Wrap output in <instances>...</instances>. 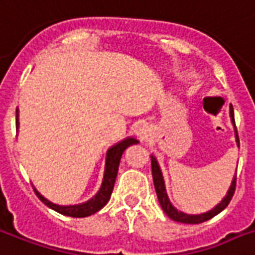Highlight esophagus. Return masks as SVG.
<instances>
[{"instance_id": "34e87169", "label": "esophagus", "mask_w": 255, "mask_h": 255, "mask_svg": "<svg viewBox=\"0 0 255 255\" xmlns=\"http://www.w3.org/2000/svg\"><path fill=\"white\" fill-rule=\"evenodd\" d=\"M135 133H136V136L139 137V139H141V140H143V139H145V137H147V136H148V133H149L148 126H147V124H144V123L139 124V126L136 127Z\"/></svg>"}]
</instances>
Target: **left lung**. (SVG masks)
<instances>
[{"label": "left lung", "mask_w": 255, "mask_h": 255, "mask_svg": "<svg viewBox=\"0 0 255 255\" xmlns=\"http://www.w3.org/2000/svg\"><path fill=\"white\" fill-rule=\"evenodd\" d=\"M230 116L231 120H233V124L236 127V120H234V110H233V106L230 107ZM236 136H237V143L240 144V137H238V132H237L236 127ZM151 167H152V178H153V186H155V190H156V195H158L159 203L162 206L163 211L168 215V218H171L175 222H182V223H191V225H197V223H202L209 221L215 215H218L222 210H225L227 207V205L230 203L231 198L234 195L237 187V175L233 179V183H231L230 188H229V192L227 195L223 198V201L219 203L217 207H214L213 210H210L209 213L199 214V215H188V214L180 213L178 210L175 209L174 206L171 205L170 201H168V197H167L166 188H164V182H163L162 171L159 168V164L156 162V159L151 156Z\"/></svg>", "instance_id": "8db88e82"}]
</instances>
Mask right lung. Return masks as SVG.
<instances>
[{"mask_svg":"<svg viewBox=\"0 0 255 255\" xmlns=\"http://www.w3.org/2000/svg\"><path fill=\"white\" fill-rule=\"evenodd\" d=\"M15 128H18V110H15ZM137 140L133 137H128L126 140L120 141L119 144L114 145L112 148L108 149L107 152V162H106V172H104V179H103V184L99 192H97L95 198H92L91 201L87 203L77 206H58L53 205L52 202L46 201L45 198L40 195V192H34L37 194V197L40 198V201L46 205L50 209L56 210L57 213L63 214V215H68V217H73V218H84V217H89L92 214L97 213L99 210L103 209L107 205V202L110 201L111 194L114 190L115 180H116V175H118V170H119V163L122 159V155L126 149L132 144H136Z\"/></svg>","mask_w":255,"mask_h":255,"instance_id":"obj_1","label":"right lung"}]
</instances>
